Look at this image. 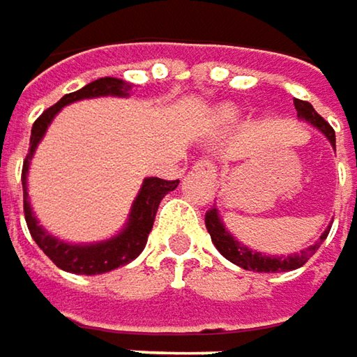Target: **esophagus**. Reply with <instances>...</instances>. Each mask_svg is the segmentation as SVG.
I'll return each instance as SVG.
<instances>
[{"mask_svg": "<svg viewBox=\"0 0 357 357\" xmlns=\"http://www.w3.org/2000/svg\"><path fill=\"white\" fill-rule=\"evenodd\" d=\"M195 170H199V172H205V174H209L211 178H215L217 176L215 165H213L211 160H205V158H203V160H199V162L195 165Z\"/></svg>", "mask_w": 357, "mask_h": 357, "instance_id": "esophagus-1", "label": "esophagus"}]
</instances>
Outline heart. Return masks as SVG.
Instances as JSON below:
<instances>
[{
	"label": "heart",
	"mask_w": 357,
	"mask_h": 357,
	"mask_svg": "<svg viewBox=\"0 0 357 357\" xmlns=\"http://www.w3.org/2000/svg\"><path fill=\"white\" fill-rule=\"evenodd\" d=\"M238 121V112L234 107H223L217 114V126L219 128H229Z\"/></svg>",
	"instance_id": "1"
}]
</instances>
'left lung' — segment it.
<instances>
[{
	"mask_svg": "<svg viewBox=\"0 0 357 357\" xmlns=\"http://www.w3.org/2000/svg\"><path fill=\"white\" fill-rule=\"evenodd\" d=\"M294 109H296V117L301 121H307L313 128H317L335 150V132H333V128L313 109V105L309 101L294 99ZM205 225H207V231L211 236V242H213V245L219 250V254L223 258H227L236 266L243 268V270H254V272H289V270L301 268L317 252L319 245L323 243V240L327 238V234L331 229L327 225V229L319 236L317 242L303 248L301 252H294V254H289V256H270V254H262L258 250H252V248L243 245L238 238H234V234L225 227L221 213H219L215 205H213V209L207 211Z\"/></svg>",
	"mask_w": 357,
	"mask_h": 357,
	"instance_id": "8db88e82",
	"label": "left lung"
}]
</instances>
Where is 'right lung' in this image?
I'll list each match as a JSON object with an SVG mask.
<instances>
[{
    "label": "right lung",
    "mask_w": 357,
    "mask_h": 357,
    "mask_svg": "<svg viewBox=\"0 0 357 357\" xmlns=\"http://www.w3.org/2000/svg\"><path fill=\"white\" fill-rule=\"evenodd\" d=\"M132 87H134L132 83H128L123 79H115V77L97 79L89 85H85L83 89L64 95L59 103H54L52 107H48L44 114L40 115L32 126L30 150H28V156H26L24 168H22L24 215H26V223H28V229H30L34 242L38 243L40 250L64 272L93 276V274L112 272L115 268L126 266L132 260H136L142 254V250L146 248L148 234L152 231L154 217H156L160 201L165 199V195L178 187V181H162L158 176L144 178L140 191L132 203L126 225L115 234L114 238H107L101 242H64L61 238L52 236L50 231H46L40 225L38 217L32 211V205L28 199V170H30V162L36 154V148L44 138L48 126L52 123V119L61 114L64 105H70V103L83 101V99H95V97H130Z\"/></svg>",
    "instance_id": "1"
}]
</instances>
